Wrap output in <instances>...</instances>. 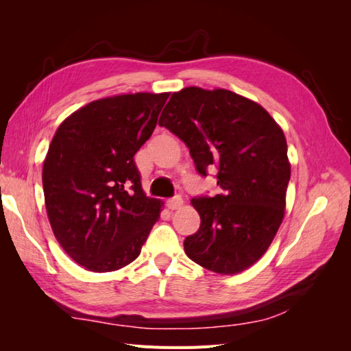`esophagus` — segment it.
<instances>
[{
	"mask_svg": "<svg viewBox=\"0 0 351 351\" xmlns=\"http://www.w3.org/2000/svg\"><path fill=\"white\" fill-rule=\"evenodd\" d=\"M182 205H183V199L180 196H174V197L167 200V206H168V209H171V210L178 209Z\"/></svg>",
	"mask_w": 351,
	"mask_h": 351,
	"instance_id": "1",
	"label": "esophagus"
}]
</instances>
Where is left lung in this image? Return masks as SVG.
Here are the masks:
<instances>
[{
    "label": "left lung",
    "mask_w": 351,
    "mask_h": 351,
    "mask_svg": "<svg viewBox=\"0 0 351 351\" xmlns=\"http://www.w3.org/2000/svg\"><path fill=\"white\" fill-rule=\"evenodd\" d=\"M158 124L186 143L202 177L218 169L222 192L192 199L202 221L184 240L186 254L222 275L247 269L284 218L291 169L281 127L256 102L196 86L173 93Z\"/></svg>",
    "instance_id": "obj_1"
}]
</instances>
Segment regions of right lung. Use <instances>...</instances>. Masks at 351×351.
I'll return each instance as SVG.
<instances>
[{"label":"right lung","mask_w":351,"mask_h":351,"mask_svg":"<svg viewBox=\"0 0 351 351\" xmlns=\"http://www.w3.org/2000/svg\"><path fill=\"white\" fill-rule=\"evenodd\" d=\"M169 93H129L84 105L57 129L42 169L49 224L82 267L111 272L133 262L164 205L143 193L134 154Z\"/></svg>","instance_id":"1"}]
</instances>
